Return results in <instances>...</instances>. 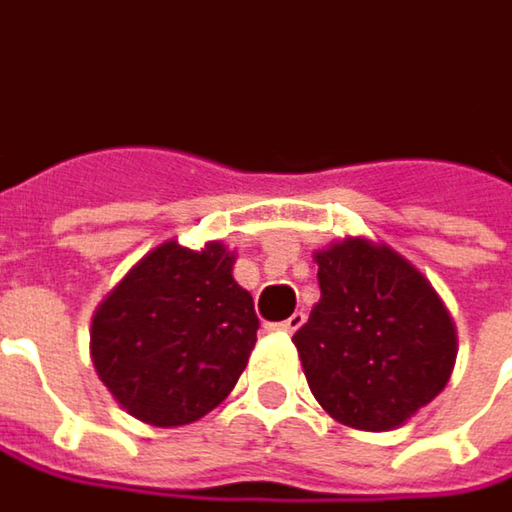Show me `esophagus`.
Here are the masks:
<instances>
[{
    "label": "esophagus",
    "mask_w": 512,
    "mask_h": 512,
    "mask_svg": "<svg viewBox=\"0 0 512 512\" xmlns=\"http://www.w3.org/2000/svg\"><path fill=\"white\" fill-rule=\"evenodd\" d=\"M301 324H304V313H292V316L284 318V321L272 324V330H281V333H295Z\"/></svg>",
    "instance_id": "34e87169"
}]
</instances>
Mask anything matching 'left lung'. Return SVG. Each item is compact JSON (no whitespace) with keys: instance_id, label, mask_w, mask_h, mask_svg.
<instances>
[{"instance_id":"8db88e82","label":"left lung","mask_w":512,"mask_h":512,"mask_svg":"<svg viewBox=\"0 0 512 512\" xmlns=\"http://www.w3.org/2000/svg\"><path fill=\"white\" fill-rule=\"evenodd\" d=\"M321 298L292 336L321 408L388 432L446 388L458 339L432 284L388 246L350 237L316 252Z\"/></svg>"}]
</instances>
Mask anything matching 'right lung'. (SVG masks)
<instances>
[{
	"instance_id": "1",
	"label": "right lung",
	"mask_w": 512,
	"mask_h": 512,
	"mask_svg": "<svg viewBox=\"0 0 512 512\" xmlns=\"http://www.w3.org/2000/svg\"><path fill=\"white\" fill-rule=\"evenodd\" d=\"M231 266L223 243L194 252L170 240L106 295L92 318V362L124 411L167 429L231 394L260 327Z\"/></svg>"
}]
</instances>
